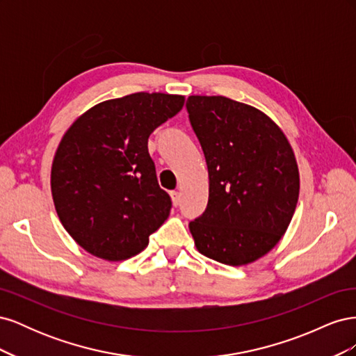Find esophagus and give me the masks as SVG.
<instances>
[{
  "label": "esophagus",
  "mask_w": 356,
  "mask_h": 356,
  "mask_svg": "<svg viewBox=\"0 0 356 356\" xmlns=\"http://www.w3.org/2000/svg\"><path fill=\"white\" fill-rule=\"evenodd\" d=\"M170 197H172V203H174V207H178L179 202H181V195L178 191H172L170 193Z\"/></svg>",
  "instance_id": "34e87169"
}]
</instances>
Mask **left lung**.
Here are the masks:
<instances>
[{
	"instance_id": "left-lung-1",
	"label": "left lung",
	"mask_w": 356,
	"mask_h": 356,
	"mask_svg": "<svg viewBox=\"0 0 356 356\" xmlns=\"http://www.w3.org/2000/svg\"><path fill=\"white\" fill-rule=\"evenodd\" d=\"M187 111L209 175L208 207L188 224L197 251L246 266L272 251L293 220L298 166L282 129L252 105L193 95Z\"/></svg>"
}]
</instances>
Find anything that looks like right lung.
Instances as JSON below:
<instances>
[{"label":"right lung","mask_w":356,"mask_h":356,"mask_svg":"<svg viewBox=\"0 0 356 356\" xmlns=\"http://www.w3.org/2000/svg\"><path fill=\"white\" fill-rule=\"evenodd\" d=\"M182 95L139 92L96 104L75 120L51 163L58 217L84 251L123 261L148 245L170 212L148 136L181 111Z\"/></svg>","instance_id":"right-lung-1"}]
</instances>
